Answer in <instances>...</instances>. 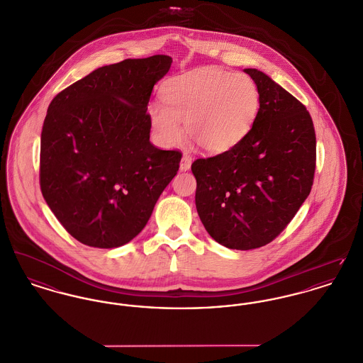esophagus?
Listing matches in <instances>:
<instances>
[{"label":"esophagus","instance_id":"obj_1","mask_svg":"<svg viewBox=\"0 0 363 363\" xmlns=\"http://www.w3.org/2000/svg\"><path fill=\"white\" fill-rule=\"evenodd\" d=\"M191 164H192V159H191V156L184 155V156H182V159H181V163H179V168H181L182 171H186V169H189V168H191Z\"/></svg>","mask_w":363,"mask_h":363}]
</instances>
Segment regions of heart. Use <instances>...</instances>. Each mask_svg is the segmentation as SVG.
I'll return each instance as SVG.
<instances>
[{
  "mask_svg": "<svg viewBox=\"0 0 363 363\" xmlns=\"http://www.w3.org/2000/svg\"><path fill=\"white\" fill-rule=\"evenodd\" d=\"M163 104L149 105V120L157 138L172 145L189 138L210 153L229 150L243 140L259 111L261 96L254 80L220 69H201L169 80Z\"/></svg>",
  "mask_w": 363,
  "mask_h": 363,
  "instance_id": "heart-1",
  "label": "heart"
}]
</instances>
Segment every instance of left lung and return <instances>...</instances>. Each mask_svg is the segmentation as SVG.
<instances>
[{"mask_svg": "<svg viewBox=\"0 0 363 363\" xmlns=\"http://www.w3.org/2000/svg\"><path fill=\"white\" fill-rule=\"evenodd\" d=\"M245 72L261 96L249 134L192 163L199 217L216 242L233 250L258 249L279 236L309 195L316 166L307 108L262 72Z\"/></svg>", "mask_w": 363, "mask_h": 363, "instance_id": "obj_1", "label": "left lung"}]
</instances>
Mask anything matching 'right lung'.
<instances>
[{
  "instance_id": "right-lung-1",
  "label": "right lung",
  "mask_w": 363,
  "mask_h": 363,
  "mask_svg": "<svg viewBox=\"0 0 363 363\" xmlns=\"http://www.w3.org/2000/svg\"><path fill=\"white\" fill-rule=\"evenodd\" d=\"M168 55L99 67L60 91L41 133L40 188L80 243L113 249L133 240L177 175L179 150L150 143L147 104Z\"/></svg>"
}]
</instances>
